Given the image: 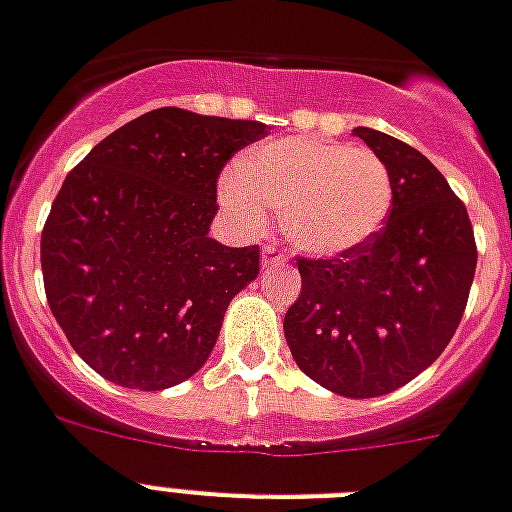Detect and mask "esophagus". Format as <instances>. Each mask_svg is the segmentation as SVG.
<instances>
[{
	"instance_id": "esophagus-1",
	"label": "esophagus",
	"mask_w": 512,
	"mask_h": 512,
	"mask_svg": "<svg viewBox=\"0 0 512 512\" xmlns=\"http://www.w3.org/2000/svg\"><path fill=\"white\" fill-rule=\"evenodd\" d=\"M289 260V255L276 244H265L263 247V268H273V265H283Z\"/></svg>"
}]
</instances>
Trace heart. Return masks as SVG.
Returning <instances> with one entry per match:
<instances>
[{"instance_id": "obj_1", "label": "heart", "mask_w": 512, "mask_h": 512, "mask_svg": "<svg viewBox=\"0 0 512 512\" xmlns=\"http://www.w3.org/2000/svg\"><path fill=\"white\" fill-rule=\"evenodd\" d=\"M221 200L247 231L281 216L302 252L336 257L369 242L390 213L393 182L375 150L286 137L252 150L221 179Z\"/></svg>"}]
</instances>
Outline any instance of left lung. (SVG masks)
<instances>
[{"instance_id":"left-lung-1","label":"left lung","mask_w":512,"mask_h":512,"mask_svg":"<svg viewBox=\"0 0 512 512\" xmlns=\"http://www.w3.org/2000/svg\"><path fill=\"white\" fill-rule=\"evenodd\" d=\"M385 161L393 203L385 226L336 257H296L302 294L283 333L304 375L346 398L401 388L435 362L461 325L476 239L461 197L419 150L356 127Z\"/></svg>"}]
</instances>
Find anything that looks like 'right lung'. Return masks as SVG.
I'll return each instance as SVG.
<instances>
[{"instance_id": "obj_1", "label": "right lung", "mask_w": 512, "mask_h": 512, "mask_svg": "<svg viewBox=\"0 0 512 512\" xmlns=\"http://www.w3.org/2000/svg\"><path fill=\"white\" fill-rule=\"evenodd\" d=\"M263 122L163 106L103 137L67 174L41 231L46 302L90 369L132 390L203 367L226 307L260 273V247L208 229L218 176Z\"/></svg>"}]
</instances>
